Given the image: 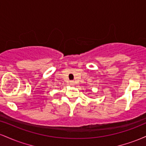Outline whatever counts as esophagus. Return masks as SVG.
Here are the masks:
<instances>
[{
    "instance_id": "esophagus-1",
    "label": "esophagus",
    "mask_w": 146,
    "mask_h": 146,
    "mask_svg": "<svg viewBox=\"0 0 146 146\" xmlns=\"http://www.w3.org/2000/svg\"><path fill=\"white\" fill-rule=\"evenodd\" d=\"M70 84H71V85H74V82H73V81H70Z\"/></svg>"
}]
</instances>
